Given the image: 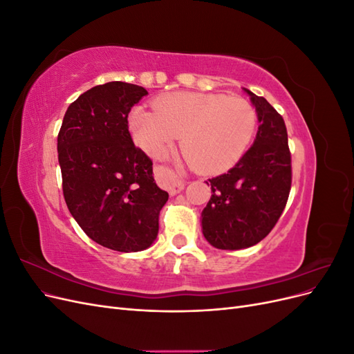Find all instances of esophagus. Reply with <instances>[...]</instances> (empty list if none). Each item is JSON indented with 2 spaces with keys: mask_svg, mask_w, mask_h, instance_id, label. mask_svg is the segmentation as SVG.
<instances>
[{
  "mask_svg": "<svg viewBox=\"0 0 354 354\" xmlns=\"http://www.w3.org/2000/svg\"><path fill=\"white\" fill-rule=\"evenodd\" d=\"M159 169H160V177H162V183L165 189L169 192V195H177L178 192L185 189L186 181L181 180L173 169H169L168 167H160Z\"/></svg>",
  "mask_w": 354,
  "mask_h": 354,
  "instance_id": "1",
  "label": "esophagus"
}]
</instances>
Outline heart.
Returning <instances> with one entry per match:
<instances>
[{
  "mask_svg": "<svg viewBox=\"0 0 354 354\" xmlns=\"http://www.w3.org/2000/svg\"><path fill=\"white\" fill-rule=\"evenodd\" d=\"M153 108L155 112L143 108L131 112L136 142L156 155L181 138V153L202 173H220L236 164L257 128L252 103L238 95L171 93L158 97Z\"/></svg>",
  "mask_w": 354,
  "mask_h": 354,
  "instance_id": "1",
  "label": "heart"
}]
</instances>
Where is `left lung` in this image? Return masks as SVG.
<instances>
[{
    "label": "left lung",
    "mask_w": 354,
    "mask_h": 354,
    "mask_svg": "<svg viewBox=\"0 0 354 354\" xmlns=\"http://www.w3.org/2000/svg\"><path fill=\"white\" fill-rule=\"evenodd\" d=\"M245 91L260 121L255 142L227 173L209 178L212 195L202 211L203 236L218 250H242L263 241L281 218L292 183L282 115L264 97Z\"/></svg>",
    "instance_id": "8db88e82"
}]
</instances>
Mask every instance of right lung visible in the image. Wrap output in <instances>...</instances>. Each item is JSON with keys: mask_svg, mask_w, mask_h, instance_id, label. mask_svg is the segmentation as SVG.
<instances>
[{"mask_svg": "<svg viewBox=\"0 0 354 354\" xmlns=\"http://www.w3.org/2000/svg\"><path fill=\"white\" fill-rule=\"evenodd\" d=\"M147 91L112 81L69 104L57 136L66 205L88 238L106 248H149L168 201L152 176V159L133 143L128 113Z\"/></svg>", "mask_w": 354, "mask_h": 354, "instance_id": "obj_1", "label": "right lung"}]
</instances>
